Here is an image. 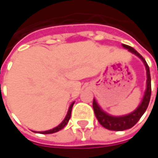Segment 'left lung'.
Here are the masks:
<instances>
[{"label": "left lung", "instance_id": "1", "mask_svg": "<svg viewBox=\"0 0 158 158\" xmlns=\"http://www.w3.org/2000/svg\"><path fill=\"white\" fill-rule=\"evenodd\" d=\"M124 48L128 49V51L133 53H135L136 56L140 58L143 61V63L145 65L146 68V73H147V87L146 90L143 96V98L140 106L137 107L136 109L132 112L129 114H127L124 116H112L109 115L108 113L105 112L100 108V106L98 105L97 101L93 99V109L96 117L98 118V122L100 123L104 127H106V129L112 131H123L126 129L131 128L132 127H134L135 125L138 122V120L141 118V117L143 115V113L147 110L148 106H149V100H150V96H151V80H150V73H149V68L148 64L146 62V60L143 59V57L135 51L133 47L127 45H122Z\"/></svg>", "mask_w": 158, "mask_h": 158}]
</instances>
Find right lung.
<instances>
[{
	"instance_id": "add662e5",
	"label": "right lung",
	"mask_w": 158,
	"mask_h": 158,
	"mask_svg": "<svg viewBox=\"0 0 158 158\" xmlns=\"http://www.w3.org/2000/svg\"><path fill=\"white\" fill-rule=\"evenodd\" d=\"M74 104H75V102H73L71 105H70L69 108V111H68V113H67V116L65 117V118L63 119V121L60 123V124L57 126L56 127H54V128H52L51 130H47V131H43V132H40V134H53V133H56L58 131L61 130L62 128H63L64 127L66 126V125L68 124V122H69V120L70 117H71V111H72V108H73V106H74Z\"/></svg>"
}]
</instances>
